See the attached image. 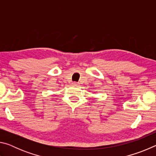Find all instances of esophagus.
<instances>
[{
    "mask_svg": "<svg viewBox=\"0 0 156 156\" xmlns=\"http://www.w3.org/2000/svg\"><path fill=\"white\" fill-rule=\"evenodd\" d=\"M72 84H73V86H78L79 84L78 83H76V82H73V83H72Z\"/></svg>",
    "mask_w": 156,
    "mask_h": 156,
    "instance_id": "esophagus-1",
    "label": "esophagus"
}]
</instances>
